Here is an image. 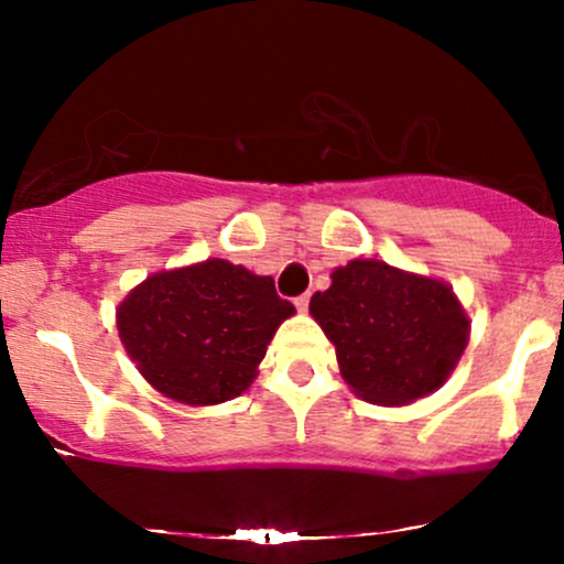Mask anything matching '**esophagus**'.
<instances>
[{"mask_svg":"<svg viewBox=\"0 0 564 564\" xmlns=\"http://www.w3.org/2000/svg\"><path fill=\"white\" fill-rule=\"evenodd\" d=\"M294 304H296V310H300V313H307V307H310V294L296 296Z\"/></svg>","mask_w":564,"mask_h":564,"instance_id":"34e87169","label":"esophagus"}]
</instances>
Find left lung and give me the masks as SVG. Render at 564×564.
<instances>
[{
  "instance_id": "left-lung-1",
  "label": "left lung",
  "mask_w": 564,
  "mask_h": 564,
  "mask_svg": "<svg viewBox=\"0 0 564 564\" xmlns=\"http://www.w3.org/2000/svg\"><path fill=\"white\" fill-rule=\"evenodd\" d=\"M310 315L336 347L358 398L405 405L445 384L469 339V318L448 283L381 260H352L315 291Z\"/></svg>"
}]
</instances>
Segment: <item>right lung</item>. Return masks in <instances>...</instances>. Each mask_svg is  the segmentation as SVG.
Wrapping results in <instances>:
<instances>
[{"label":"right lung","instance_id":"obj_1","mask_svg":"<svg viewBox=\"0 0 564 564\" xmlns=\"http://www.w3.org/2000/svg\"><path fill=\"white\" fill-rule=\"evenodd\" d=\"M294 313L270 275L206 260L148 275L119 304L116 326L148 384L177 403L217 405L249 390Z\"/></svg>","mask_w":564,"mask_h":564}]
</instances>
